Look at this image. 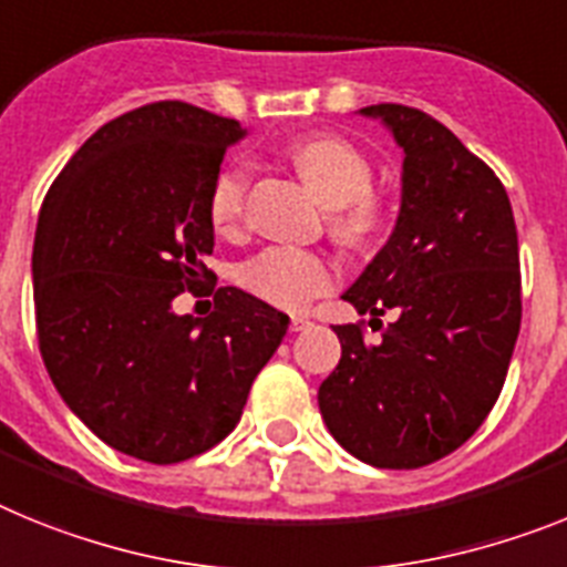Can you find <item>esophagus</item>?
Here are the masks:
<instances>
[{"label":"esophagus","instance_id":"1","mask_svg":"<svg viewBox=\"0 0 567 567\" xmlns=\"http://www.w3.org/2000/svg\"><path fill=\"white\" fill-rule=\"evenodd\" d=\"M311 319L302 317V313H297V317H290V331H308L311 328Z\"/></svg>","mask_w":567,"mask_h":567}]
</instances>
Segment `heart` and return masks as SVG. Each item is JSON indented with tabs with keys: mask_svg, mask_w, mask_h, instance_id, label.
I'll list each match as a JSON object with an SVG mask.
<instances>
[{
	"mask_svg": "<svg viewBox=\"0 0 567 567\" xmlns=\"http://www.w3.org/2000/svg\"><path fill=\"white\" fill-rule=\"evenodd\" d=\"M290 162L302 179L317 190L324 205H331L333 236L348 248H368L385 225V202L371 190L373 165L353 142L342 136H308L290 147ZM248 167L230 162L216 171L208 190V219L216 234L236 236L248 214ZM339 268L322 250L277 245L239 268V282L256 299L302 311L317 297L337 285Z\"/></svg>",
	"mask_w": 567,
	"mask_h": 567,
	"instance_id": "1",
	"label": "heart"
}]
</instances>
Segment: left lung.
Instances as JSON below:
<instances>
[{"instance_id":"obj_1","label":"left lung","mask_w":567,"mask_h":567,"mask_svg":"<svg viewBox=\"0 0 567 567\" xmlns=\"http://www.w3.org/2000/svg\"><path fill=\"white\" fill-rule=\"evenodd\" d=\"M382 120L402 162V205L385 248L342 299L371 313L337 324L342 359L319 385L333 440L373 467L431 465L485 422L522 322L519 243L499 176L427 113L362 107ZM398 317L388 329L379 316Z\"/></svg>"}]
</instances>
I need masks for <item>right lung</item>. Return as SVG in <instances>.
I'll return each mask as SVG.
<instances>
[{"mask_svg":"<svg viewBox=\"0 0 567 567\" xmlns=\"http://www.w3.org/2000/svg\"><path fill=\"white\" fill-rule=\"evenodd\" d=\"M245 131L188 102L102 125L53 179L33 239L39 351L65 405L105 445L154 465L205 454L236 427L288 317L239 288L202 290L208 190ZM190 289L208 318L176 315Z\"/></svg>","mask_w":567,"mask_h":567,"instance_id":"1","label":"right lung"}]
</instances>
